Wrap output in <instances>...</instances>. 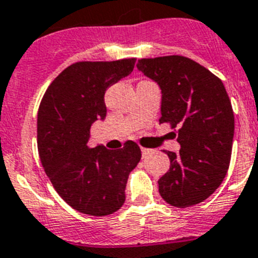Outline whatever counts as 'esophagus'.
I'll return each instance as SVG.
<instances>
[{
	"instance_id": "esophagus-1",
	"label": "esophagus",
	"mask_w": 258,
	"mask_h": 258,
	"mask_svg": "<svg viewBox=\"0 0 258 258\" xmlns=\"http://www.w3.org/2000/svg\"><path fill=\"white\" fill-rule=\"evenodd\" d=\"M152 153V149H148V148H142V155L143 157H147L148 155Z\"/></svg>"
}]
</instances>
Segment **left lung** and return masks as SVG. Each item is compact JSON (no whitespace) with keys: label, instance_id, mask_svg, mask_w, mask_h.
I'll return each instance as SVG.
<instances>
[{"label":"left lung","instance_id":"left-lung-1","mask_svg":"<svg viewBox=\"0 0 258 258\" xmlns=\"http://www.w3.org/2000/svg\"><path fill=\"white\" fill-rule=\"evenodd\" d=\"M161 89L160 123L177 128L178 153L166 152L169 170L159 179L162 199L174 207L203 202L226 177L235 118L222 80L185 56L140 59L136 64Z\"/></svg>","mask_w":258,"mask_h":258}]
</instances>
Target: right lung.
Masks as SVG:
<instances>
[{
  "label": "right lung",
  "mask_w": 258,
  "mask_h": 258,
  "mask_svg": "<svg viewBox=\"0 0 258 258\" xmlns=\"http://www.w3.org/2000/svg\"><path fill=\"white\" fill-rule=\"evenodd\" d=\"M135 59L79 61L45 90L38 111V149L45 174L69 206L106 216L125 201V185L142 157L133 140L116 151L92 148L90 127L105 119L106 89L133 72Z\"/></svg>",
  "instance_id": "add662e5"
}]
</instances>
